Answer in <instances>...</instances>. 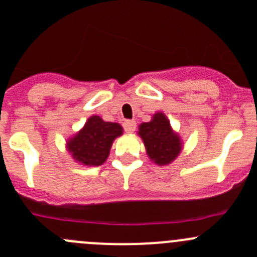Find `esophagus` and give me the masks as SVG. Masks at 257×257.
I'll use <instances>...</instances> for the list:
<instances>
[{"label": "esophagus", "mask_w": 257, "mask_h": 257, "mask_svg": "<svg viewBox=\"0 0 257 257\" xmlns=\"http://www.w3.org/2000/svg\"><path fill=\"white\" fill-rule=\"evenodd\" d=\"M123 126H124V131H125L126 133H133L137 128V123L133 120H125L123 123Z\"/></svg>", "instance_id": "esophagus-1"}]
</instances>
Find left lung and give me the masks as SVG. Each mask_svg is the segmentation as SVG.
<instances>
[{"label":"left lung","instance_id":"1","mask_svg":"<svg viewBox=\"0 0 257 257\" xmlns=\"http://www.w3.org/2000/svg\"><path fill=\"white\" fill-rule=\"evenodd\" d=\"M138 136L145 143L148 157L160 166L171 164L183 150V141L172 131L164 112H156L152 120L141 124Z\"/></svg>","mask_w":257,"mask_h":257}]
</instances>
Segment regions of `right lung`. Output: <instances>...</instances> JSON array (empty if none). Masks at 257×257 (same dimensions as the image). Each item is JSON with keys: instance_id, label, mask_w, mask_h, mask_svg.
I'll return each instance as SVG.
<instances>
[{"instance_id": "add662e5", "label": "right lung", "mask_w": 257, "mask_h": 257, "mask_svg": "<svg viewBox=\"0 0 257 257\" xmlns=\"http://www.w3.org/2000/svg\"><path fill=\"white\" fill-rule=\"evenodd\" d=\"M123 134L120 124L104 121L97 115L87 119L83 128L67 141V150L76 162L100 166L109 157L115 138Z\"/></svg>"}]
</instances>
